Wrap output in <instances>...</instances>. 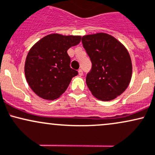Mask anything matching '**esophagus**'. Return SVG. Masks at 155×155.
<instances>
[{"label":"esophagus","mask_w":155,"mask_h":155,"mask_svg":"<svg viewBox=\"0 0 155 155\" xmlns=\"http://www.w3.org/2000/svg\"><path fill=\"white\" fill-rule=\"evenodd\" d=\"M78 74H79V75H81V76L83 75V72L82 69H79V70H78Z\"/></svg>","instance_id":"esophagus-1"}]
</instances>
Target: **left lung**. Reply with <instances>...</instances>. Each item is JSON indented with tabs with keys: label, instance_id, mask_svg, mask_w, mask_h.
I'll return each mask as SVG.
<instances>
[{
	"label": "left lung",
	"instance_id": "8db88e82",
	"mask_svg": "<svg viewBox=\"0 0 155 155\" xmlns=\"http://www.w3.org/2000/svg\"><path fill=\"white\" fill-rule=\"evenodd\" d=\"M82 44L91 61L86 84L92 94L110 101L124 92L132 77V62L124 45L109 34L83 36Z\"/></svg>",
	"mask_w": 155,
	"mask_h": 155
}]
</instances>
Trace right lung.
<instances>
[{"label": "right lung", "instance_id": "right-lung-1", "mask_svg": "<svg viewBox=\"0 0 155 155\" xmlns=\"http://www.w3.org/2000/svg\"><path fill=\"white\" fill-rule=\"evenodd\" d=\"M80 36L53 34L45 36L31 48L25 64L27 82L41 98L53 100L67 90L78 72L70 67L67 50L81 41Z\"/></svg>", "mask_w": 155, "mask_h": 155}]
</instances>
